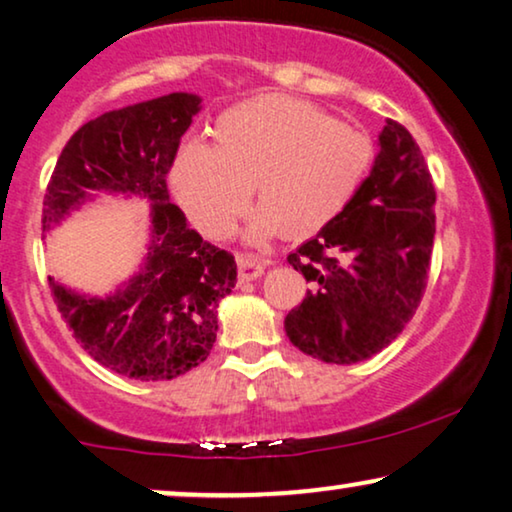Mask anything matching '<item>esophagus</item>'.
Returning <instances> with one entry per match:
<instances>
[{
  "mask_svg": "<svg viewBox=\"0 0 512 512\" xmlns=\"http://www.w3.org/2000/svg\"><path fill=\"white\" fill-rule=\"evenodd\" d=\"M237 268H240V279L242 282H249V279H256L258 275H263L265 270V258H261L258 254H244L237 256Z\"/></svg>",
  "mask_w": 512,
  "mask_h": 512,
  "instance_id": "esophagus-1",
  "label": "esophagus"
}]
</instances>
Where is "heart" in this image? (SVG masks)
Returning <instances> with one entry per match:
<instances>
[{"mask_svg":"<svg viewBox=\"0 0 512 512\" xmlns=\"http://www.w3.org/2000/svg\"><path fill=\"white\" fill-rule=\"evenodd\" d=\"M209 135L212 151L193 144L179 153L172 184L188 216L216 237L235 226L251 184L263 202L251 237L282 223L293 235L317 233L345 212L375 156L366 132L284 95L233 104Z\"/></svg>","mask_w":512,"mask_h":512,"instance_id":"obj_1","label":"heart"}]
</instances>
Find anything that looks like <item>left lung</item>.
Returning a JSON list of instances; mask_svg holds the SVG:
<instances>
[{
    "instance_id": "obj_1",
    "label": "left lung",
    "mask_w": 512,
    "mask_h": 512,
    "mask_svg": "<svg viewBox=\"0 0 512 512\" xmlns=\"http://www.w3.org/2000/svg\"><path fill=\"white\" fill-rule=\"evenodd\" d=\"M436 188L422 151L387 118L370 177L338 219L286 261L310 282L284 328L300 352L356 363L380 352L422 303L436 235Z\"/></svg>"
}]
</instances>
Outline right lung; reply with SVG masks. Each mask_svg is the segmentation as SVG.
I'll use <instances>...</instances> for the list:
<instances>
[{
    "instance_id": "1",
    "label": "right lung",
    "mask_w": 512,
    "mask_h": 512,
    "mask_svg": "<svg viewBox=\"0 0 512 512\" xmlns=\"http://www.w3.org/2000/svg\"><path fill=\"white\" fill-rule=\"evenodd\" d=\"M198 111L191 93L107 111L69 137L46 186L44 230L95 191L151 200L149 256L114 296H79L48 277L76 342L132 380H172L200 366L219 331L216 305L237 282L235 256L202 240L167 195V172Z\"/></svg>"
}]
</instances>
